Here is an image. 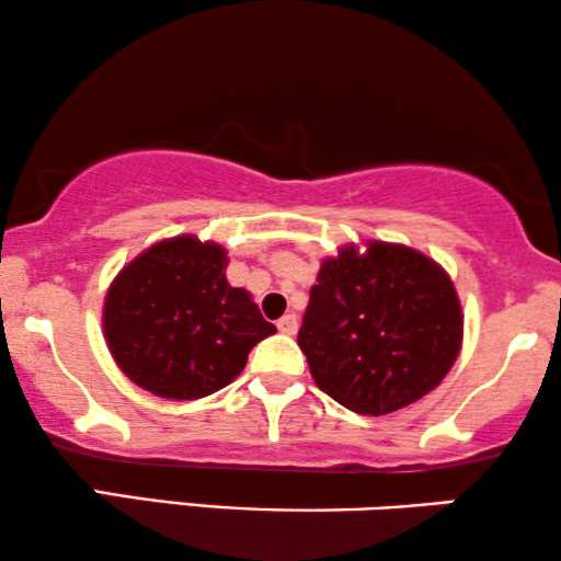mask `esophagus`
I'll return each instance as SVG.
<instances>
[{
  "mask_svg": "<svg viewBox=\"0 0 561 561\" xmlns=\"http://www.w3.org/2000/svg\"><path fill=\"white\" fill-rule=\"evenodd\" d=\"M278 330H280L283 334H296V330H298V317H296V314L280 317V319H278Z\"/></svg>",
  "mask_w": 561,
  "mask_h": 561,
  "instance_id": "esophagus-1",
  "label": "esophagus"
}]
</instances>
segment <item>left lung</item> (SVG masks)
<instances>
[{
  "label": "left lung",
  "instance_id": "8db88e82",
  "mask_svg": "<svg viewBox=\"0 0 561 561\" xmlns=\"http://www.w3.org/2000/svg\"><path fill=\"white\" fill-rule=\"evenodd\" d=\"M463 314L448 273L404 244L368 242L327 257L298 347L317 387L358 414L423 399L461 351Z\"/></svg>",
  "mask_w": 561,
  "mask_h": 561
}]
</instances>
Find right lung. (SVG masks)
<instances>
[{
  "mask_svg": "<svg viewBox=\"0 0 561 561\" xmlns=\"http://www.w3.org/2000/svg\"><path fill=\"white\" fill-rule=\"evenodd\" d=\"M227 250L198 237L151 244L115 275L103 330L136 387L164 399H201L242 374L275 332L244 288L229 286Z\"/></svg>",
  "mask_w": 561,
  "mask_h": 561,
  "instance_id": "add662e5",
  "label": "right lung"
}]
</instances>
